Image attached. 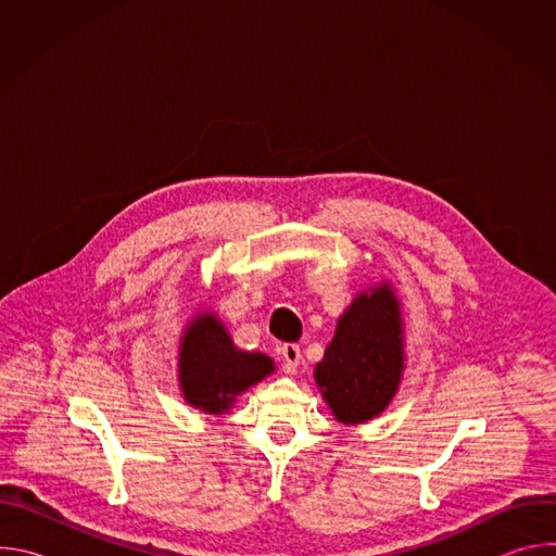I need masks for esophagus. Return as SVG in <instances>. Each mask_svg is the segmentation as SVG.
Wrapping results in <instances>:
<instances>
[{"instance_id":"obj_1","label":"esophagus","mask_w":556,"mask_h":556,"mask_svg":"<svg viewBox=\"0 0 556 556\" xmlns=\"http://www.w3.org/2000/svg\"><path fill=\"white\" fill-rule=\"evenodd\" d=\"M279 354L283 358V369L288 374H292L299 367V363H301V348L294 345V343H286V345L279 348Z\"/></svg>"}]
</instances>
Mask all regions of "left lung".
<instances>
[{
    "label": "left lung",
    "instance_id": "1",
    "mask_svg": "<svg viewBox=\"0 0 556 556\" xmlns=\"http://www.w3.org/2000/svg\"><path fill=\"white\" fill-rule=\"evenodd\" d=\"M401 301L382 281L356 294L337 324L314 380L334 418L358 425L380 416L405 369Z\"/></svg>",
    "mask_w": 556,
    "mask_h": 556
}]
</instances>
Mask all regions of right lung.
Here are the masks:
<instances>
[{"label":"right lung","mask_w":556,"mask_h":556,"mask_svg":"<svg viewBox=\"0 0 556 556\" xmlns=\"http://www.w3.org/2000/svg\"><path fill=\"white\" fill-rule=\"evenodd\" d=\"M275 371L273 358L237 350L224 324L211 312H200L180 339L178 378L185 401L211 416L228 414L237 395Z\"/></svg>","instance_id":"obj_1"}]
</instances>
